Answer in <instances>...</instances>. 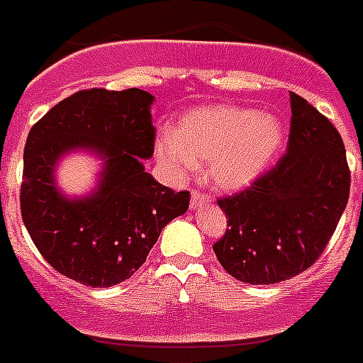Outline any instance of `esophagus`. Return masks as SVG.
Masks as SVG:
<instances>
[{
  "instance_id": "esophagus-1",
  "label": "esophagus",
  "mask_w": 363,
  "mask_h": 363,
  "mask_svg": "<svg viewBox=\"0 0 363 363\" xmlns=\"http://www.w3.org/2000/svg\"><path fill=\"white\" fill-rule=\"evenodd\" d=\"M209 201H211L209 200V196L198 192V190H194L192 198H190V206H192V209H198V207L201 206H207Z\"/></svg>"
}]
</instances>
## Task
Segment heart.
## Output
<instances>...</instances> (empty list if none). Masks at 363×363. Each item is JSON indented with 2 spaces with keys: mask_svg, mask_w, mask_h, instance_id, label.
<instances>
[{
  "mask_svg": "<svg viewBox=\"0 0 363 363\" xmlns=\"http://www.w3.org/2000/svg\"><path fill=\"white\" fill-rule=\"evenodd\" d=\"M286 143V127L272 112L243 106H196L186 110L156 146L157 160L179 177L207 162L213 188L236 192L253 184Z\"/></svg>",
  "mask_w": 363,
  "mask_h": 363,
  "instance_id": "heart-1",
  "label": "heart"
}]
</instances>
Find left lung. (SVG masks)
<instances>
[{
	"label": "left lung",
	"instance_id": "1",
	"mask_svg": "<svg viewBox=\"0 0 363 363\" xmlns=\"http://www.w3.org/2000/svg\"><path fill=\"white\" fill-rule=\"evenodd\" d=\"M287 154L243 192L218 200L226 234L213 245L236 280L268 286L312 267L333 236L350 192L342 138L331 121L289 93Z\"/></svg>",
	"mask_w": 363,
	"mask_h": 363
}]
</instances>
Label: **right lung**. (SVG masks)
<instances>
[{"label":"right lung","instance_id":"1","mask_svg":"<svg viewBox=\"0 0 363 363\" xmlns=\"http://www.w3.org/2000/svg\"><path fill=\"white\" fill-rule=\"evenodd\" d=\"M152 104L143 89L79 91L28 133L22 220L43 259L77 284L129 280L165 225L186 213L190 194L173 192L145 169L156 138ZM70 151L103 160L97 186L85 196H68L56 182V167Z\"/></svg>","mask_w":363,"mask_h":363}]
</instances>
